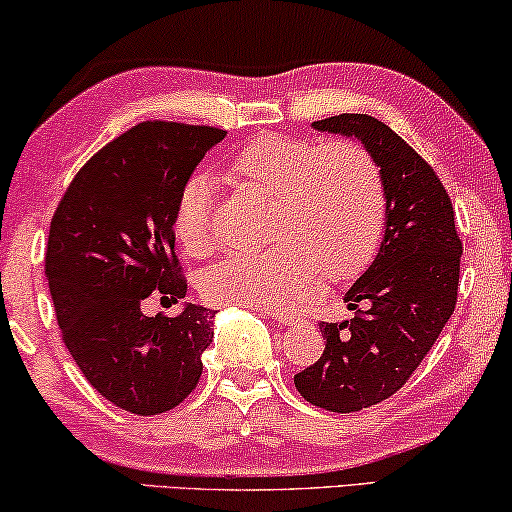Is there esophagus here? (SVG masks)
Wrapping results in <instances>:
<instances>
[{
  "label": "esophagus",
  "mask_w": 512,
  "mask_h": 512,
  "mask_svg": "<svg viewBox=\"0 0 512 512\" xmlns=\"http://www.w3.org/2000/svg\"><path fill=\"white\" fill-rule=\"evenodd\" d=\"M263 314H268V317H272L275 321H279V324H284V326H291V324H296L298 321V314L296 312H289V310H263Z\"/></svg>",
  "instance_id": "1"
}]
</instances>
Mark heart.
<instances>
[{"mask_svg":"<svg viewBox=\"0 0 512 512\" xmlns=\"http://www.w3.org/2000/svg\"><path fill=\"white\" fill-rule=\"evenodd\" d=\"M223 179L237 193L265 198L263 240L256 254L228 258L200 275L214 305L289 307L321 291V279L347 282L373 258L387 219V186L366 146L333 139L312 144L256 135L226 163ZM172 233L188 256L216 247L207 177L181 186Z\"/></svg>","mask_w":512,"mask_h":512,"instance_id":"heart-1","label":"heart"}]
</instances>
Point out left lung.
I'll return each mask as SVG.
<instances>
[{
	"label": "left lung",
	"instance_id": "8db88e82",
	"mask_svg": "<svg viewBox=\"0 0 512 512\" xmlns=\"http://www.w3.org/2000/svg\"><path fill=\"white\" fill-rule=\"evenodd\" d=\"M314 128L361 139L387 186L380 251L345 293L352 319L324 321V354L293 377L307 403L359 412L410 380L452 317L461 240L443 181L389 125L368 114H340L314 121Z\"/></svg>",
	"mask_w": 512,
	"mask_h": 512
}]
</instances>
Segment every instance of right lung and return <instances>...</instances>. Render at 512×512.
Wrapping results in <instances>:
<instances>
[{
	"label": "right lung",
	"mask_w": 512,
	"mask_h": 512,
	"mask_svg": "<svg viewBox=\"0 0 512 512\" xmlns=\"http://www.w3.org/2000/svg\"><path fill=\"white\" fill-rule=\"evenodd\" d=\"M226 137L212 125L144 121L76 172L48 230L46 279L62 340L100 394L132 415L167 412L198 387L214 310L144 314L186 296L172 214L181 186Z\"/></svg>",
	"instance_id": "1"
}]
</instances>
